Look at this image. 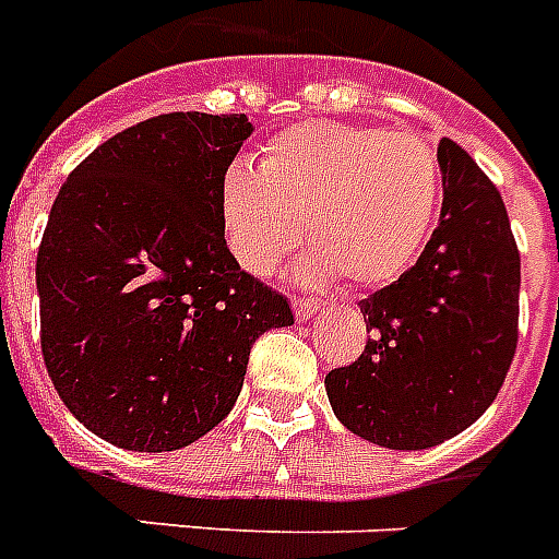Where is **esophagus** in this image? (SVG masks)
Here are the masks:
<instances>
[{"label": "esophagus", "mask_w": 559, "mask_h": 559, "mask_svg": "<svg viewBox=\"0 0 559 559\" xmlns=\"http://www.w3.org/2000/svg\"><path fill=\"white\" fill-rule=\"evenodd\" d=\"M293 310H295V319L307 321V319H310V316H316V312L321 310V304L312 301V298H295Z\"/></svg>", "instance_id": "obj_1"}]
</instances>
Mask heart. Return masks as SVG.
Masks as SVG:
<instances>
[{
	"label": "heart",
	"instance_id": "1",
	"mask_svg": "<svg viewBox=\"0 0 559 559\" xmlns=\"http://www.w3.org/2000/svg\"><path fill=\"white\" fill-rule=\"evenodd\" d=\"M442 175L428 140L342 122H301L266 146L261 166L221 183L229 252L258 278L278 270L304 235V281L384 287L419 255L437 217Z\"/></svg>",
	"mask_w": 559,
	"mask_h": 559
}]
</instances>
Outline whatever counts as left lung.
<instances>
[{
	"instance_id": "obj_1",
	"label": "left lung",
	"mask_w": 559,
	"mask_h": 559,
	"mask_svg": "<svg viewBox=\"0 0 559 559\" xmlns=\"http://www.w3.org/2000/svg\"><path fill=\"white\" fill-rule=\"evenodd\" d=\"M439 226L419 261L358 304L370 338L324 379L344 428L390 451L456 437L491 405L516 350L520 249L506 203L468 152L442 138Z\"/></svg>"
}]
</instances>
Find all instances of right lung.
Returning a JSON list of instances; mask_svg holds the SVG:
<instances>
[{
  "label": "right lung",
  "mask_w": 559,
  "mask_h": 559,
  "mask_svg": "<svg viewBox=\"0 0 559 559\" xmlns=\"http://www.w3.org/2000/svg\"><path fill=\"white\" fill-rule=\"evenodd\" d=\"M247 115L171 111L76 166L39 255V338L53 388L99 439L177 451L233 411L249 350L293 324L284 295L226 247L221 183Z\"/></svg>",
  "instance_id": "obj_1"
}]
</instances>
